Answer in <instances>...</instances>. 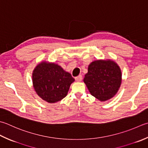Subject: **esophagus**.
<instances>
[{
    "mask_svg": "<svg viewBox=\"0 0 148 148\" xmlns=\"http://www.w3.org/2000/svg\"><path fill=\"white\" fill-rule=\"evenodd\" d=\"M75 79H76V82H82V79H83V77H82V75H79V76H77V77H75Z\"/></svg>",
    "mask_w": 148,
    "mask_h": 148,
    "instance_id": "esophagus-1",
    "label": "esophagus"
}]
</instances>
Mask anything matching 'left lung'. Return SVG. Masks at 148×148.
<instances>
[{
    "label": "left lung",
    "mask_w": 148,
    "mask_h": 148,
    "mask_svg": "<svg viewBox=\"0 0 148 148\" xmlns=\"http://www.w3.org/2000/svg\"><path fill=\"white\" fill-rule=\"evenodd\" d=\"M83 82L92 95L105 101L117 94L122 82V74L114 61L99 60L88 65Z\"/></svg>",
    "instance_id": "left-lung-1"
}]
</instances>
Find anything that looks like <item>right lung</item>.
I'll list each match as a JSON object with an SVG mask.
<instances>
[{"label":"right lung","mask_w":148,"mask_h":148,"mask_svg":"<svg viewBox=\"0 0 148 148\" xmlns=\"http://www.w3.org/2000/svg\"><path fill=\"white\" fill-rule=\"evenodd\" d=\"M34 90L38 96L49 103H56L67 95L74 79L61 66L42 62L34 68L32 75Z\"/></svg>","instance_id":"obj_1"}]
</instances>
